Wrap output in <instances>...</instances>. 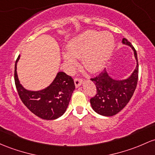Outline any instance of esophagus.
I'll use <instances>...</instances> for the list:
<instances>
[{
	"label": "esophagus",
	"mask_w": 155,
	"mask_h": 155,
	"mask_svg": "<svg viewBox=\"0 0 155 155\" xmlns=\"http://www.w3.org/2000/svg\"><path fill=\"white\" fill-rule=\"evenodd\" d=\"M74 83L75 86H76V87H79L81 84V83H82V79H79V78H76V79H74Z\"/></svg>",
	"instance_id": "34e87169"
}]
</instances>
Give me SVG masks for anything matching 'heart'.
I'll return each mask as SVG.
<instances>
[{"mask_svg":"<svg viewBox=\"0 0 155 155\" xmlns=\"http://www.w3.org/2000/svg\"><path fill=\"white\" fill-rule=\"evenodd\" d=\"M113 45L114 39L109 33L87 31L68 44V52L63 53L62 57L68 67L76 63V58L83 57L87 68L97 71L104 65Z\"/></svg>","mask_w":155,"mask_h":155,"instance_id":"heart-1","label":"heart"}]
</instances>
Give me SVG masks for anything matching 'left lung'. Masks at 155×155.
I'll return each mask as SVG.
<instances>
[{
  "mask_svg": "<svg viewBox=\"0 0 155 155\" xmlns=\"http://www.w3.org/2000/svg\"><path fill=\"white\" fill-rule=\"evenodd\" d=\"M124 45L134 51L137 65L132 75L127 79L116 80L109 76L106 68L98 76L91 79L96 87V94L91 98L92 108L95 112L104 116H113L125 107L133 96L138 79V61L137 52L130 42L122 40Z\"/></svg>",
  "mask_w": 155,
  "mask_h": 155,
  "instance_id": "8db88e82",
  "label": "left lung"
}]
</instances>
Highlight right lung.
<instances>
[{"label":"right lung","mask_w":155,"mask_h":155,"mask_svg":"<svg viewBox=\"0 0 155 155\" xmlns=\"http://www.w3.org/2000/svg\"><path fill=\"white\" fill-rule=\"evenodd\" d=\"M15 65V82L20 99L31 113L45 120H54L62 116L67 110L75 89L74 79L64 72H59L53 82L45 89L31 91L25 89L18 79L17 63Z\"/></svg>","instance_id":"add662e5"}]
</instances>
